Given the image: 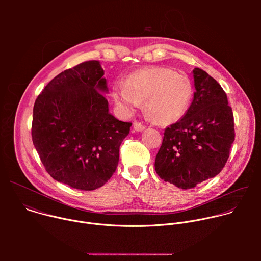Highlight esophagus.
Listing matches in <instances>:
<instances>
[{
    "label": "esophagus",
    "instance_id": "esophagus-1",
    "mask_svg": "<svg viewBox=\"0 0 261 261\" xmlns=\"http://www.w3.org/2000/svg\"><path fill=\"white\" fill-rule=\"evenodd\" d=\"M133 128H134V130L135 131H137V132H140V131H142V130H144V125H142L141 123H139V122H135L134 124H133Z\"/></svg>",
    "mask_w": 261,
    "mask_h": 261
}]
</instances>
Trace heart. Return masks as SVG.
I'll use <instances>...</instances> for the list:
<instances>
[{
  "mask_svg": "<svg viewBox=\"0 0 261 261\" xmlns=\"http://www.w3.org/2000/svg\"><path fill=\"white\" fill-rule=\"evenodd\" d=\"M116 102L132 111L144 100L145 109L157 123L169 124L187 111L192 97L190 79L165 67H147L131 73L125 85L114 88Z\"/></svg>",
  "mask_w": 261,
  "mask_h": 261,
  "instance_id": "obj_1",
  "label": "heart"
}]
</instances>
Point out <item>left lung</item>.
Wrapping results in <instances>:
<instances>
[{"label": "left lung", "instance_id": "left-lung-1", "mask_svg": "<svg viewBox=\"0 0 261 261\" xmlns=\"http://www.w3.org/2000/svg\"><path fill=\"white\" fill-rule=\"evenodd\" d=\"M193 77V101L185 116L165 129L155 160L157 174L180 189L220 173L236 136L224 90L200 68H194Z\"/></svg>", "mask_w": 261, "mask_h": 261}]
</instances>
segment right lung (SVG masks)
Returning <instances> with one entry per match:
<instances>
[{
	"instance_id": "obj_1",
	"label": "right lung",
	"mask_w": 261,
	"mask_h": 261,
	"mask_svg": "<svg viewBox=\"0 0 261 261\" xmlns=\"http://www.w3.org/2000/svg\"><path fill=\"white\" fill-rule=\"evenodd\" d=\"M104 71L87 61L61 72L37 97L32 139L48 174L71 188L95 190L111 177L132 123L108 113Z\"/></svg>"
}]
</instances>
